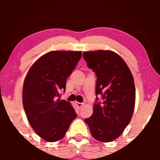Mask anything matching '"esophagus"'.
<instances>
[{"label": "esophagus", "mask_w": 160, "mask_h": 160, "mask_svg": "<svg viewBox=\"0 0 160 160\" xmlns=\"http://www.w3.org/2000/svg\"><path fill=\"white\" fill-rule=\"evenodd\" d=\"M83 104H84L81 103V102H76V105L78 106V108H80H80H82V106H83Z\"/></svg>", "instance_id": "esophagus-1"}]
</instances>
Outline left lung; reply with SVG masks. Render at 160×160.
Returning a JSON list of instances; mask_svg holds the SVG:
<instances>
[{
	"label": "left lung",
	"instance_id": "left-lung-1",
	"mask_svg": "<svg viewBox=\"0 0 160 160\" xmlns=\"http://www.w3.org/2000/svg\"><path fill=\"white\" fill-rule=\"evenodd\" d=\"M83 58L97 77L96 96H102L101 102L96 97L92 115L84 121L94 138L110 142L123 132L132 117L135 103L133 76L124 60L112 51L84 52Z\"/></svg>",
	"mask_w": 160,
	"mask_h": 160
}]
</instances>
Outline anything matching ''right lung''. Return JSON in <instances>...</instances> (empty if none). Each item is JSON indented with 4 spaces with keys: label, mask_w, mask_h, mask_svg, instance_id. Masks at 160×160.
Wrapping results in <instances>:
<instances>
[{
    "label": "right lung",
    "mask_w": 160,
    "mask_h": 160,
    "mask_svg": "<svg viewBox=\"0 0 160 160\" xmlns=\"http://www.w3.org/2000/svg\"><path fill=\"white\" fill-rule=\"evenodd\" d=\"M82 56L78 51H51L33 64L25 79L23 107L28 120L40 138L55 142L65 137L77 117L68 102L57 99Z\"/></svg>",
    "instance_id": "right-lung-1"
}]
</instances>
